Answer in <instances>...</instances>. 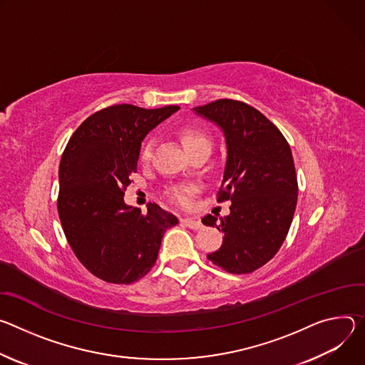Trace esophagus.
<instances>
[{
	"instance_id": "esophagus-1",
	"label": "esophagus",
	"mask_w": 365,
	"mask_h": 365,
	"mask_svg": "<svg viewBox=\"0 0 365 365\" xmlns=\"http://www.w3.org/2000/svg\"><path fill=\"white\" fill-rule=\"evenodd\" d=\"M180 222H181L182 225L188 226L190 229H194V230L203 227V223H201V222L197 220V219H192V217H182V219H180Z\"/></svg>"
}]
</instances>
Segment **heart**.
<instances>
[{"instance_id":"obj_1","label":"heart","mask_w":365,"mask_h":365,"mask_svg":"<svg viewBox=\"0 0 365 365\" xmlns=\"http://www.w3.org/2000/svg\"><path fill=\"white\" fill-rule=\"evenodd\" d=\"M178 138L188 153H191L192 150H195L198 148H203V146L210 148L209 135L198 128H181L178 130ZM152 150H153V140L146 139L142 143L140 150H139V160L142 162V164H146V162L150 159ZM194 192H195L194 185H175L168 191V198L177 206L188 207L191 205Z\"/></svg>"}]
</instances>
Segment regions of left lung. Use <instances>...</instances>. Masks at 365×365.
Segmentation results:
<instances>
[{"label": "left lung", "mask_w": 365, "mask_h": 365, "mask_svg": "<svg viewBox=\"0 0 365 365\" xmlns=\"http://www.w3.org/2000/svg\"><path fill=\"white\" fill-rule=\"evenodd\" d=\"M225 133L227 160L217 203L230 200V215L203 217L225 233L207 258L230 274L265 265L284 242L297 205V175L292 149L279 129L255 107L222 98L195 107Z\"/></svg>", "instance_id": "1"}]
</instances>
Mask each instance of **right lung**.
<instances>
[{
    "instance_id": "obj_1",
    "label": "right lung",
    "mask_w": 365,
    "mask_h": 365,
    "mask_svg": "<svg viewBox=\"0 0 365 365\" xmlns=\"http://www.w3.org/2000/svg\"><path fill=\"white\" fill-rule=\"evenodd\" d=\"M178 108L106 107L79 125L62 153L58 213L63 233L79 262L106 282L130 284L145 277L165 230L178 223L155 203L142 215L123 200L143 138Z\"/></svg>"
}]
</instances>
